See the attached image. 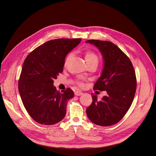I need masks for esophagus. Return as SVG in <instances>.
Masks as SVG:
<instances>
[{
	"label": "esophagus",
	"mask_w": 156,
	"mask_h": 156,
	"mask_svg": "<svg viewBox=\"0 0 156 156\" xmlns=\"http://www.w3.org/2000/svg\"><path fill=\"white\" fill-rule=\"evenodd\" d=\"M82 94H83V93L80 90H77V91L75 92V95H76V96H80V95H81Z\"/></svg>",
	"instance_id": "34e87169"
}]
</instances>
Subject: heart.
I'll return each mask as SVG.
<instances>
[{
	"label": "heart",
	"mask_w": 156,
	"mask_h": 156,
	"mask_svg": "<svg viewBox=\"0 0 156 156\" xmlns=\"http://www.w3.org/2000/svg\"><path fill=\"white\" fill-rule=\"evenodd\" d=\"M71 54H69L67 57V59H69L71 57ZM85 58L86 60L87 63L88 62H96L98 63L99 61V58H98V56L95 53H94L92 51H87L85 54Z\"/></svg>",
	"instance_id": "b5f03b06"
}]
</instances>
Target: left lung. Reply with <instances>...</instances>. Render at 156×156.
<instances>
[{
	"mask_svg": "<svg viewBox=\"0 0 156 156\" xmlns=\"http://www.w3.org/2000/svg\"><path fill=\"white\" fill-rule=\"evenodd\" d=\"M86 43L97 47L103 57V69L94 90L107 92L101 101L92 94L87 116L95 125L111 126L124 117L133 102L136 88L135 72L128 56L115 44L99 40Z\"/></svg>",
	"mask_w": 156,
	"mask_h": 156,
	"instance_id": "left-lung-1",
	"label": "left lung"
}]
</instances>
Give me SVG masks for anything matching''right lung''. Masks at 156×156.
<instances>
[{"instance_id":"1","label":"right lung","mask_w":156,"mask_h":156,"mask_svg":"<svg viewBox=\"0 0 156 156\" xmlns=\"http://www.w3.org/2000/svg\"><path fill=\"white\" fill-rule=\"evenodd\" d=\"M81 40H49L36 48L24 60L18 90L24 108L38 123L54 125L65 117L68 102L74 97V92L69 88L61 93L57 90L54 80L62 72L66 56Z\"/></svg>"}]
</instances>
